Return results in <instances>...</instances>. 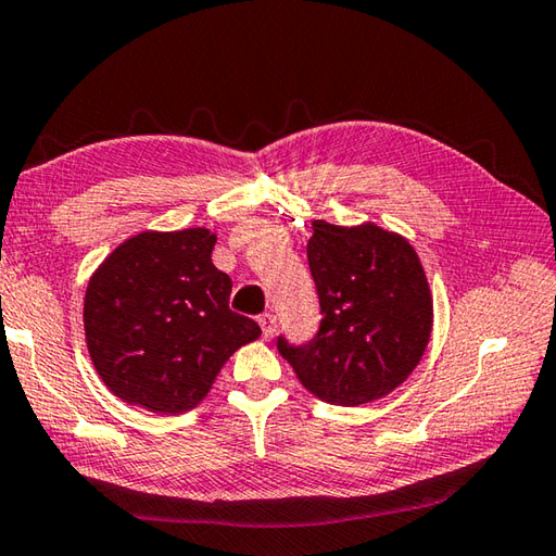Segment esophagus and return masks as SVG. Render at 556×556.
Returning <instances> with one entry per match:
<instances>
[{
  "label": "esophagus",
  "instance_id": "obj_1",
  "mask_svg": "<svg viewBox=\"0 0 556 556\" xmlns=\"http://www.w3.org/2000/svg\"><path fill=\"white\" fill-rule=\"evenodd\" d=\"M258 326H262V333L264 338H274L276 333V326H278V319L274 314H262L258 316Z\"/></svg>",
  "mask_w": 556,
  "mask_h": 556
}]
</instances>
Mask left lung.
Segmentation results:
<instances>
[{
  "mask_svg": "<svg viewBox=\"0 0 556 556\" xmlns=\"http://www.w3.org/2000/svg\"><path fill=\"white\" fill-rule=\"evenodd\" d=\"M307 258L321 326L307 345L278 338L304 389L333 405L389 395L420 365L434 302L420 256L403 235L374 223L345 228L312 220Z\"/></svg>",
  "mask_w": 556,
  "mask_h": 556,
  "instance_id": "obj_1",
  "label": "left lung"
}]
</instances>
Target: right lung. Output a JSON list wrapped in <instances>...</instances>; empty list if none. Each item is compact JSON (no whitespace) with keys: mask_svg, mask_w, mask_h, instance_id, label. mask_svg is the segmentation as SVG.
Segmentation results:
<instances>
[{"mask_svg":"<svg viewBox=\"0 0 556 556\" xmlns=\"http://www.w3.org/2000/svg\"><path fill=\"white\" fill-rule=\"evenodd\" d=\"M215 232L146 230L88 280L84 331L105 387L129 405L179 415L206 399L235 350L262 328L230 309L232 280L213 266Z\"/></svg>","mask_w":556,"mask_h":556,"instance_id":"obj_1","label":"right lung"}]
</instances>
